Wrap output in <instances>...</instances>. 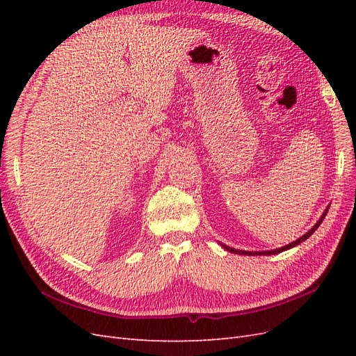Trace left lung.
Masks as SVG:
<instances>
[{
	"mask_svg": "<svg viewBox=\"0 0 356 356\" xmlns=\"http://www.w3.org/2000/svg\"><path fill=\"white\" fill-rule=\"evenodd\" d=\"M327 212H328V209L324 212V215H322V217H321V220L314 225V227H312L305 236H301V238L300 239H297L296 242H293V243H289V245H286V246H282V248H279V250H273V251H261V252H258V251H238V250H233V248H229L227 245H222L224 248H225V250H227V251H230V252H234V254H242V255H273V254H279V252H282V251H286V250H289V248H293V246H296V245H298V243H301V242H303V241H306L307 238H309V236L312 234V233H314L318 227H319V224L322 222V221H324V218H325V215H327Z\"/></svg>",
	"mask_w": 356,
	"mask_h": 356,
	"instance_id": "8db88e82",
	"label": "left lung"
}]
</instances>
